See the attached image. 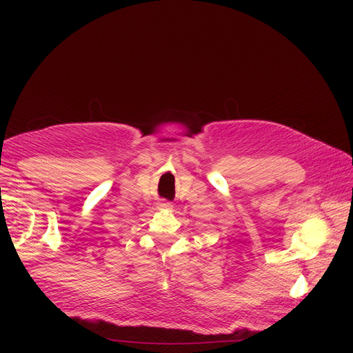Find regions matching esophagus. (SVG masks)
<instances>
[{
    "label": "esophagus",
    "mask_w": 353,
    "mask_h": 353,
    "mask_svg": "<svg viewBox=\"0 0 353 353\" xmlns=\"http://www.w3.org/2000/svg\"><path fill=\"white\" fill-rule=\"evenodd\" d=\"M159 208L160 209H172V203L168 201V200H162L159 203Z\"/></svg>",
    "instance_id": "obj_1"
}]
</instances>
